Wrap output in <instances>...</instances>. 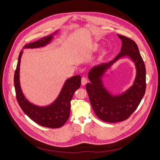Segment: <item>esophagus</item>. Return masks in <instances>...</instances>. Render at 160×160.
Wrapping results in <instances>:
<instances>
[{
	"label": "esophagus",
	"instance_id": "esophagus-1",
	"mask_svg": "<svg viewBox=\"0 0 160 160\" xmlns=\"http://www.w3.org/2000/svg\"><path fill=\"white\" fill-rule=\"evenodd\" d=\"M87 83H88V79H87L85 77H82V78H81V85H85Z\"/></svg>",
	"mask_w": 160,
	"mask_h": 160
}]
</instances>
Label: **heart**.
<instances>
[{
    "label": "heart",
    "instance_id": "heart-1",
    "mask_svg": "<svg viewBox=\"0 0 160 160\" xmlns=\"http://www.w3.org/2000/svg\"><path fill=\"white\" fill-rule=\"evenodd\" d=\"M95 48H97V47H95Z\"/></svg>",
    "mask_w": 160,
    "mask_h": 160
}]
</instances>
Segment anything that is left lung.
Segmentation results:
<instances>
[{"label": "left lung", "instance_id": "1", "mask_svg": "<svg viewBox=\"0 0 160 160\" xmlns=\"http://www.w3.org/2000/svg\"><path fill=\"white\" fill-rule=\"evenodd\" d=\"M122 41L121 51L113 61L92 67L88 72L90 83L86 89L96 115L105 122L116 123L129 118L137 109L146 92V67L138 47L132 39L118 35ZM128 56L134 62L137 76L133 85L123 93L114 96L105 88L102 80L104 72L119 58Z\"/></svg>", "mask_w": 160, "mask_h": 160}]
</instances>
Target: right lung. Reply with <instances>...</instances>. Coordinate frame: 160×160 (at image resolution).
Returning <instances> with one entry per match:
<instances>
[{
	"label": "right lung",
	"mask_w": 160,
	"mask_h": 160,
	"mask_svg": "<svg viewBox=\"0 0 160 160\" xmlns=\"http://www.w3.org/2000/svg\"><path fill=\"white\" fill-rule=\"evenodd\" d=\"M58 31L50 35L43 37L39 40L28 43L24 49H34L43 47L52 41L53 35ZM23 49L18 56L17 69L14 75V85L16 96L21 108L33 122L43 127L59 128L63 125L69 119L71 110V101L75 91L81 86V76H72L67 79L62 86L60 93L52 103L46 106H38L31 103L24 95L20 85V64Z\"/></svg>",
	"instance_id": "right-lung-1"
}]
</instances>
